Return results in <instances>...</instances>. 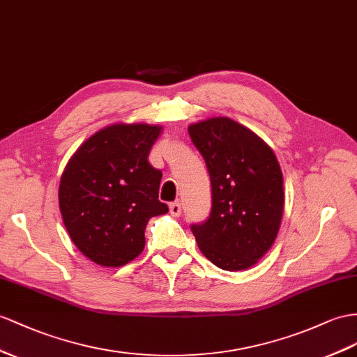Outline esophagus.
<instances>
[{
    "label": "esophagus",
    "instance_id": "esophagus-1",
    "mask_svg": "<svg viewBox=\"0 0 357 357\" xmlns=\"http://www.w3.org/2000/svg\"><path fill=\"white\" fill-rule=\"evenodd\" d=\"M170 214L175 215V217H179L181 215V204L179 202H173L170 204Z\"/></svg>",
    "mask_w": 357,
    "mask_h": 357
}]
</instances>
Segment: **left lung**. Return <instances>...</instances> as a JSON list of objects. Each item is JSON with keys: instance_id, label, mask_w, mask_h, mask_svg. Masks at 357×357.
Listing matches in <instances>:
<instances>
[{"instance_id": "left-lung-1", "label": "left lung", "mask_w": 357, "mask_h": 357, "mask_svg": "<svg viewBox=\"0 0 357 357\" xmlns=\"http://www.w3.org/2000/svg\"><path fill=\"white\" fill-rule=\"evenodd\" d=\"M211 178L209 218L193 225L200 252L226 271L257 266L276 240L285 193L279 161L258 134L229 117L188 126Z\"/></svg>"}]
</instances>
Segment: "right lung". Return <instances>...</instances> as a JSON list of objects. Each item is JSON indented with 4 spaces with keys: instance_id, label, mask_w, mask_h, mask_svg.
<instances>
[{
    "instance_id": "add662e5",
    "label": "right lung",
    "mask_w": 357,
    "mask_h": 357,
    "mask_svg": "<svg viewBox=\"0 0 357 357\" xmlns=\"http://www.w3.org/2000/svg\"><path fill=\"white\" fill-rule=\"evenodd\" d=\"M161 125L113 123L79 146L60 179L63 223L78 250L102 267H122L144 249L146 225L169 211L158 200L161 170L151 148Z\"/></svg>"
}]
</instances>
